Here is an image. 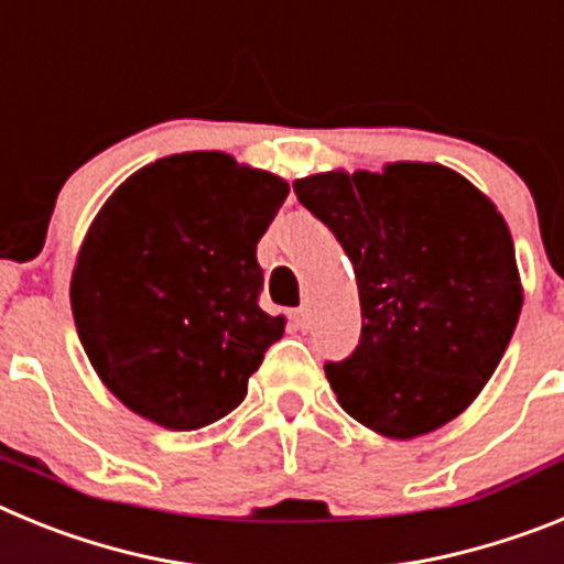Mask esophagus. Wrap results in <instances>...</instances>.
I'll use <instances>...</instances> for the list:
<instances>
[{
	"label": "esophagus",
	"instance_id": "esophagus-1",
	"mask_svg": "<svg viewBox=\"0 0 564 564\" xmlns=\"http://www.w3.org/2000/svg\"><path fill=\"white\" fill-rule=\"evenodd\" d=\"M291 322H293V327H299V330H307V325H311V307L307 305L293 307Z\"/></svg>",
	"mask_w": 564,
	"mask_h": 564
}]
</instances>
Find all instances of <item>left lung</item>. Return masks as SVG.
Segmentation results:
<instances>
[{
    "mask_svg": "<svg viewBox=\"0 0 564 564\" xmlns=\"http://www.w3.org/2000/svg\"><path fill=\"white\" fill-rule=\"evenodd\" d=\"M350 257L361 336L325 361L338 403L390 437H417L480 395L522 307L514 242L491 200L452 169L395 163L293 183Z\"/></svg>",
    "mask_w": 564,
    "mask_h": 564,
    "instance_id": "1",
    "label": "left lung"
}]
</instances>
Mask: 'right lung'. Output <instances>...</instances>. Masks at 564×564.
<instances>
[{
    "label": "right lung",
    "instance_id": "right-lung-1",
    "mask_svg": "<svg viewBox=\"0 0 564 564\" xmlns=\"http://www.w3.org/2000/svg\"><path fill=\"white\" fill-rule=\"evenodd\" d=\"M223 152L134 172L98 212L73 271V316L115 398L188 432L237 410L282 318L259 307L257 242L288 197Z\"/></svg>",
    "mask_w": 564,
    "mask_h": 564
}]
</instances>
